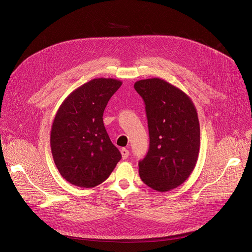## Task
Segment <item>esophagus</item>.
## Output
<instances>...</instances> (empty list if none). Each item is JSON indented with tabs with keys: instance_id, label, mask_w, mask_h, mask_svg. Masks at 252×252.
Here are the masks:
<instances>
[{
	"instance_id": "34e87169",
	"label": "esophagus",
	"mask_w": 252,
	"mask_h": 252,
	"mask_svg": "<svg viewBox=\"0 0 252 252\" xmlns=\"http://www.w3.org/2000/svg\"><path fill=\"white\" fill-rule=\"evenodd\" d=\"M121 154H122V157H123L124 159H126L128 158V156H129V152L126 149H125V148L121 150Z\"/></svg>"
}]
</instances>
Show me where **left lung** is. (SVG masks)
<instances>
[{
	"instance_id": "1",
	"label": "left lung",
	"mask_w": 252,
	"mask_h": 252,
	"mask_svg": "<svg viewBox=\"0 0 252 252\" xmlns=\"http://www.w3.org/2000/svg\"><path fill=\"white\" fill-rule=\"evenodd\" d=\"M134 89L146 104L150 149L138 162L141 181L157 191L184 184L198 158L197 113L188 94L164 80H141Z\"/></svg>"
}]
</instances>
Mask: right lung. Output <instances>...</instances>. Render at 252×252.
<instances>
[{"instance_id":"obj_1","label":"right lung","mask_w":252,"mask_h":252,"mask_svg":"<svg viewBox=\"0 0 252 252\" xmlns=\"http://www.w3.org/2000/svg\"><path fill=\"white\" fill-rule=\"evenodd\" d=\"M122 82L94 79L61 104L51 130V150L61 175L80 188H94L110 176L121 160L107 134L102 115Z\"/></svg>"}]
</instances>
